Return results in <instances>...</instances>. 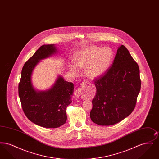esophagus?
Returning <instances> with one entry per match:
<instances>
[{
  "mask_svg": "<svg viewBox=\"0 0 159 159\" xmlns=\"http://www.w3.org/2000/svg\"><path fill=\"white\" fill-rule=\"evenodd\" d=\"M86 82H83L82 83V85H84L86 84ZM84 90V88H83V86H81V87L79 89H77L75 92V95L76 96V97H80V96H82V93H83V91Z\"/></svg>",
  "mask_w": 159,
  "mask_h": 159,
  "instance_id": "1",
  "label": "esophagus"
}]
</instances>
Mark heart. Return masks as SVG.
I'll use <instances>...</instances> for the list:
<instances>
[{
  "label": "heart",
  "instance_id": "heart-1",
  "mask_svg": "<svg viewBox=\"0 0 159 159\" xmlns=\"http://www.w3.org/2000/svg\"><path fill=\"white\" fill-rule=\"evenodd\" d=\"M113 57V52L110 48L93 46L77 53L75 63L78 67L85 68V74L88 77L95 79L104 75L108 71ZM70 71L74 75L79 73L78 69L74 64L71 65Z\"/></svg>",
  "mask_w": 159,
  "mask_h": 159
}]
</instances>
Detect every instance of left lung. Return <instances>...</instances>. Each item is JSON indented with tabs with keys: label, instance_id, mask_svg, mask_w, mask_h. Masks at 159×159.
Listing matches in <instances>:
<instances>
[{
	"label": "left lung",
	"instance_id": "1",
	"mask_svg": "<svg viewBox=\"0 0 159 159\" xmlns=\"http://www.w3.org/2000/svg\"><path fill=\"white\" fill-rule=\"evenodd\" d=\"M138 65L125 46L118 47L112 67L95 80L91 120L101 126L121 121L133 111L141 89Z\"/></svg>",
	"mask_w": 159,
	"mask_h": 159
}]
</instances>
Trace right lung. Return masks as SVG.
<instances>
[{
  "label": "right lung",
  "instance_id": "right-lung-1",
  "mask_svg": "<svg viewBox=\"0 0 159 159\" xmlns=\"http://www.w3.org/2000/svg\"><path fill=\"white\" fill-rule=\"evenodd\" d=\"M58 52L54 44L40 46L24 64L18 86L24 113L31 122L46 128H58L66 122V108L72 102L74 84L59 75L50 88L39 91L33 86L32 74L41 60Z\"/></svg>",
  "mask_w": 159,
  "mask_h": 159
}]
</instances>
